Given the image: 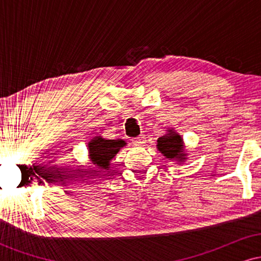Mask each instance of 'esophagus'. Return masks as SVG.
<instances>
[{
    "label": "esophagus",
    "mask_w": 261,
    "mask_h": 261,
    "mask_svg": "<svg viewBox=\"0 0 261 261\" xmlns=\"http://www.w3.org/2000/svg\"><path fill=\"white\" fill-rule=\"evenodd\" d=\"M145 142H146V137L143 136V135H140L139 137H135L133 140V143L135 146H142Z\"/></svg>",
    "instance_id": "obj_1"
}]
</instances>
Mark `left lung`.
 Wrapping results in <instances>:
<instances>
[{
  "mask_svg": "<svg viewBox=\"0 0 261 261\" xmlns=\"http://www.w3.org/2000/svg\"><path fill=\"white\" fill-rule=\"evenodd\" d=\"M157 148L168 160H174L180 163L187 160L181 136L173 128H170L164 136L157 140Z\"/></svg>",
  "mask_w": 261,
  "mask_h": 261,
  "instance_id": "8db88e82",
  "label": "left lung"
}]
</instances>
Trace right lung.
Segmentation results:
<instances>
[{"mask_svg": "<svg viewBox=\"0 0 261 261\" xmlns=\"http://www.w3.org/2000/svg\"><path fill=\"white\" fill-rule=\"evenodd\" d=\"M124 146H126V142L121 139L106 140L101 136H94L88 143L89 162H91L93 166H95L94 168H99L100 170H109L110 162L115 158L116 153ZM76 172H83V168L79 166Z\"/></svg>", "mask_w": 261, "mask_h": 261, "instance_id": "obj_1", "label": "right lung"}]
</instances>
